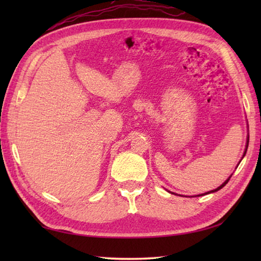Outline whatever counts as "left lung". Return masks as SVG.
<instances>
[{
	"label": "left lung",
	"instance_id": "left-lung-1",
	"mask_svg": "<svg viewBox=\"0 0 261 261\" xmlns=\"http://www.w3.org/2000/svg\"><path fill=\"white\" fill-rule=\"evenodd\" d=\"M248 145H249V137H248V141H247V147H246V150H245V153H243V157H245V154H246V152H247V149H248ZM242 157V158H243ZM230 178H231V176L229 177V178L228 179H226L224 182H223V184L222 185H221V186H219L218 188H215V190H213V191H210V192H207V193H204V194H202V195H206V194H210V193H214V192H218V191H220L221 190V188H222V187H224L226 184H228V181L230 180ZM198 196H201V195H198Z\"/></svg>",
	"mask_w": 261,
	"mask_h": 261
}]
</instances>
